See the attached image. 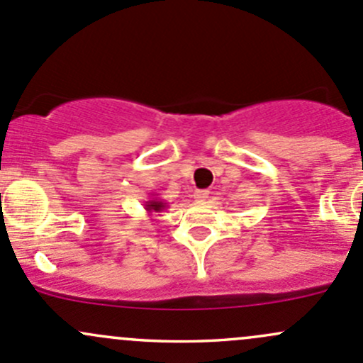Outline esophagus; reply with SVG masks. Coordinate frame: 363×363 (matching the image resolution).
<instances>
[{"label": "esophagus", "instance_id": "esophagus-1", "mask_svg": "<svg viewBox=\"0 0 363 363\" xmlns=\"http://www.w3.org/2000/svg\"><path fill=\"white\" fill-rule=\"evenodd\" d=\"M207 198H208L207 189H196V191H194V200L196 201H205Z\"/></svg>", "mask_w": 363, "mask_h": 363}]
</instances>
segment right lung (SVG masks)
<instances>
[{
  "label": "right lung",
  "instance_id": "add662e5",
  "mask_svg": "<svg viewBox=\"0 0 363 363\" xmlns=\"http://www.w3.org/2000/svg\"><path fill=\"white\" fill-rule=\"evenodd\" d=\"M167 207V201L160 200L156 194H151V198L147 201H144V208H146L147 216H151L152 212H162Z\"/></svg>",
  "mask_w": 363,
  "mask_h": 363
}]
</instances>
